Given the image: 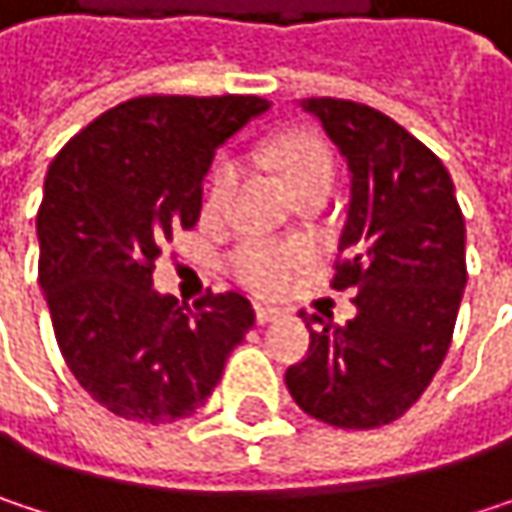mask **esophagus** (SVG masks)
<instances>
[{"label": "esophagus", "instance_id": "esophagus-1", "mask_svg": "<svg viewBox=\"0 0 512 512\" xmlns=\"http://www.w3.org/2000/svg\"><path fill=\"white\" fill-rule=\"evenodd\" d=\"M278 317H281V311H278V308H263V305H257V308H255L257 326H266V323H275Z\"/></svg>", "mask_w": 512, "mask_h": 512}]
</instances>
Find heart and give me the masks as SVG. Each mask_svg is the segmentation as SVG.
I'll use <instances>...</instances> for the list:
<instances>
[{"mask_svg": "<svg viewBox=\"0 0 512 512\" xmlns=\"http://www.w3.org/2000/svg\"><path fill=\"white\" fill-rule=\"evenodd\" d=\"M269 162L284 180L287 189H296L308 180H326L335 177V159L329 148L311 136H290L269 148ZM237 177V162L231 156H222L210 174V201H222ZM314 260V249L302 240H266V237H249L243 240L231 257L228 266L240 284L249 290L272 296L293 284V278Z\"/></svg>", "mask_w": 512, "mask_h": 512, "instance_id": "obj_1", "label": "heart"}]
</instances>
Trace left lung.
Segmentation results:
<instances>
[{
  "mask_svg": "<svg viewBox=\"0 0 512 512\" xmlns=\"http://www.w3.org/2000/svg\"><path fill=\"white\" fill-rule=\"evenodd\" d=\"M350 168V207L332 287H356V317L311 329L287 367L311 418L370 430L397 421L448 356L465 290V222L442 159L388 115L353 100L308 97Z\"/></svg>",
  "mask_w": 512,
  "mask_h": 512,
  "instance_id": "8db88e82",
  "label": "left lung"
}]
</instances>
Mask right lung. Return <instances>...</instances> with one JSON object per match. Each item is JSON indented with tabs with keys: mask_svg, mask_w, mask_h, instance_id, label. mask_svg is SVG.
Here are the masks:
<instances>
[{
	"mask_svg": "<svg viewBox=\"0 0 512 512\" xmlns=\"http://www.w3.org/2000/svg\"><path fill=\"white\" fill-rule=\"evenodd\" d=\"M266 109L252 94L136 97L52 159L38 210V278L70 373L118 418H189L255 323L240 293L177 308L154 290V263L174 231L198 222L216 148Z\"/></svg>",
	"mask_w": 512,
	"mask_h": 512,
	"instance_id": "add662e5",
	"label": "right lung"
}]
</instances>
